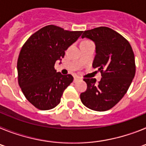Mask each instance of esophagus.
<instances>
[{"label": "esophagus", "mask_w": 146, "mask_h": 146, "mask_svg": "<svg viewBox=\"0 0 146 146\" xmlns=\"http://www.w3.org/2000/svg\"><path fill=\"white\" fill-rule=\"evenodd\" d=\"M78 80H80V77H77V76H76V77H74V82H77Z\"/></svg>", "instance_id": "obj_1"}]
</instances>
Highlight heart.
Wrapping results in <instances>:
<instances>
[{
  "label": "heart",
  "instance_id": "obj_1",
  "mask_svg": "<svg viewBox=\"0 0 146 146\" xmlns=\"http://www.w3.org/2000/svg\"><path fill=\"white\" fill-rule=\"evenodd\" d=\"M86 41H88V40H84V41H83V42H86Z\"/></svg>",
  "mask_w": 146,
  "mask_h": 146
}]
</instances>
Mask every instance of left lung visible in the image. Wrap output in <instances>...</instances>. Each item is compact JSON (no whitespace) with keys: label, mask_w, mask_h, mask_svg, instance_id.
Returning <instances> with one entry per match:
<instances>
[{"label":"left lung","mask_w":146,"mask_h":146,"mask_svg":"<svg viewBox=\"0 0 146 146\" xmlns=\"http://www.w3.org/2000/svg\"><path fill=\"white\" fill-rule=\"evenodd\" d=\"M96 44L93 67L101 72L98 83L94 78H84L87 89L80 94L82 104L95 111H106L118 104L128 91L135 74V60L129 42L108 27L83 31L82 38Z\"/></svg>","instance_id":"1"}]
</instances>
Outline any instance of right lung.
Here are the masks:
<instances>
[{
  "label": "right lung",
  "mask_w": 146,
  "mask_h": 146,
  "mask_svg": "<svg viewBox=\"0 0 146 146\" xmlns=\"http://www.w3.org/2000/svg\"><path fill=\"white\" fill-rule=\"evenodd\" d=\"M82 31H70L54 25L32 34L22 47L17 60L18 83L24 96L36 108L47 110L60 103L64 90L74 80L55 69L57 60Z\"/></svg>",
  "instance_id": "1"
}]
</instances>
